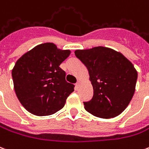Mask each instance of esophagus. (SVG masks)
Listing matches in <instances>:
<instances>
[{
    "label": "esophagus",
    "mask_w": 149,
    "mask_h": 149,
    "mask_svg": "<svg viewBox=\"0 0 149 149\" xmlns=\"http://www.w3.org/2000/svg\"><path fill=\"white\" fill-rule=\"evenodd\" d=\"M80 84H81V81H80V80H78L77 84H76V87H77V88H79Z\"/></svg>",
    "instance_id": "1"
}]
</instances>
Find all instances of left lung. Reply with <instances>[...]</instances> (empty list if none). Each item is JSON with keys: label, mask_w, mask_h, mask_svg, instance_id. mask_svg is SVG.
Listing matches in <instances>:
<instances>
[{"label": "left lung", "mask_w": 149, "mask_h": 149, "mask_svg": "<svg viewBox=\"0 0 149 149\" xmlns=\"http://www.w3.org/2000/svg\"><path fill=\"white\" fill-rule=\"evenodd\" d=\"M76 56L88 70L94 95L84 102L85 109L95 116L114 118L127 107L135 91L138 72L132 62L109 47L76 50Z\"/></svg>", "instance_id": "1"}]
</instances>
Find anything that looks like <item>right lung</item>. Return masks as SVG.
<instances>
[{"mask_svg": "<svg viewBox=\"0 0 149 149\" xmlns=\"http://www.w3.org/2000/svg\"><path fill=\"white\" fill-rule=\"evenodd\" d=\"M70 53V50L59 49L53 43H44L17 60L11 71L14 89L28 112L44 116L64 107L74 85L66 82L65 72L59 65Z\"/></svg>", "mask_w": 149, "mask_h": 149, "instance_id": "right-lung-1", "label": "right lung"}]
</instances>
